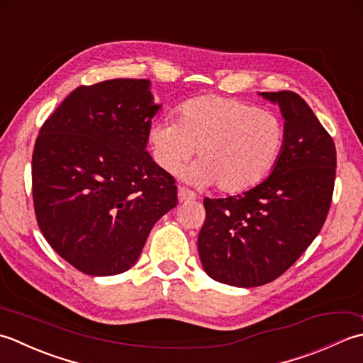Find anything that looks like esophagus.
Instances as JSON below:
<instances>
[{"instance_id": "34e87169", "label": "esophagus", "mask_w": 363, "mask_h": 363, "mask_svg": "<svg viewBox=\"0 0 363 363\" xmlns=\"http://www.w3.org/2000/svg\"><path fill=\"white\" fill-rule=\"evenodd\" d=\"M179 201L180 202H191V201H196V194L192 191L179 186Z\"/></svg>"}]
</instances>
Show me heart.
<instances>
[{
	"label": "heart",
	"mask_w": 363,
	"mask_h": 363,
	"mask_svg": "<svg viewBox=\"0 0 363 363\" xmlns=\"http://www.w3.org/2000/svg\"><path fill=\"white\" fill-rule=\"evenodd\" d=\"M155 162L174 172L197 150L184 177L199 186L216 184L236 194L260 183L274 167L285 143L282 121L236 99L205 95L179 108L177 122H155L149 135Z\"/></svg>",
	"instance_id": "heart-1"
}]
</instances>
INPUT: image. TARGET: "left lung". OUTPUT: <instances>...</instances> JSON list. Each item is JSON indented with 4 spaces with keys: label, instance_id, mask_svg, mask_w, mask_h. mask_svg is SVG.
I'll return each mask as SVG.
<instances>
[{
    "label": "left lung",
    "instance_id": "8db88e82",
    "mask_svg": "<svg viewBox=\"0 0 363 363\" xmlns=\"http://www.w3.org/2000/svg\"><path fill=\"white\" fill-rule=\"evenodd\" d=\"M285 119V143L271 175L242 194L203 199L197 240L203 269L233 286L276 280L320 233L334 194V139L291 91L262 92Z\"/></svg>",
    "mask_w": 363,
    "mask_h": 363
}]
</instances>
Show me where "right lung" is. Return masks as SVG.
Returning <instances> with one entry per match:
<instances>
[{"mask_svg":"<svg viewBox=\"0 0 363 363\" xmlns=\"http://www.w3.org/2000/svg\"><path fill=\"white\" fill-rule=\"evenodd\" d=\"M149 79L79 86L43 122L33 152L35 219L48 244L89 276L136 263L152 227L177 205L174 177L145 150Z\"/></svg>","mask_w":363,"mask_h":363,"instance_id":"add662e5","label":"right lung"}]
</instances>
